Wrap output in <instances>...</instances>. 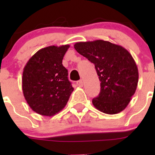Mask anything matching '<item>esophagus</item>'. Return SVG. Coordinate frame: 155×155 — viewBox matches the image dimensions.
<instances>
[{
  "mask_svg": "<svg viewBox=\"0 0 155 155\" xmlns=\"http://www.w3.org/2000/svg\"><path fill=\"white\" fill-rule=\"evenodd\" d=\"M76 84H77L78 86H79V87L83 86V82H82V80L77 81V82H76Z\"/></svg>",
  "mask_w": 155,
  "mask_h": 155,
  "instance_id": "esophagus-1",
  "label": "esophagus"
}]
</instances>
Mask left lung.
I'll return each instance as SVG.
<instances>
[{
  "mask_svg": "<svg viewBox=\"0 0 155 155\" xmlns=\"http://www.w3.org/2000/svg\"><path fill=\"white\" fill-rule=\"evenodd\" d=\"M74 48L95 66L101 92L92 100L97 109L114 115L124 110L135 94L139 73L130 53L109 41L79 42Z\"/></svg>",
  "mask_w": 155,
  "mask_h": 155,
  "instance_id": "obj_1",
  "label": "left lung"
}]
</instances>
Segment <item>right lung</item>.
Wrapping results in <instances>:
<instances>
[{
	"label": "right lung",
	"mask_w": 155,
	"mask_h": 155,
	"mask_svg": "<svg viewBox=\"0 0 155 155\" xmlns=\"http://www.w3.org/2000/svg\"><path fill=\"white\" fill-rule=\"evenodd\" d=\"M69 45L50 46L37 51L27 62L22 74V91L31 109L53 116L68 104L73 87L62 64Z\"/></svg>",
	"instance_id": "1"
}]
</instances>
